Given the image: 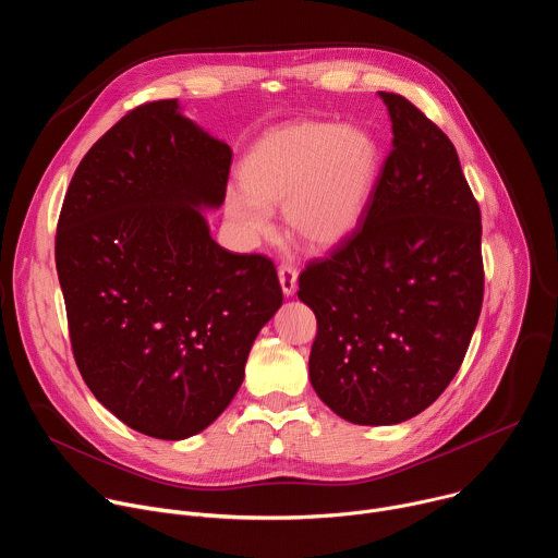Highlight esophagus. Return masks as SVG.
I'll use <instances>...</instances> for the list:
<instances>
[{
  "label": "esophagus",
  "instance_id": "1",
  "mask_svg": "<svg viewBox=\"0 0 558 558\" xmlns=\"http://www.w3.org/2000/svg\"><path fill=\"white\" fill-rule=\"evenodd\" d=\"M278 278H280V287H282V293L289 298L295 293L298 289V269L291 267V265H282L278 269Z\"/></svg>",
  "mask_w": 558,
  "mask_h": 558
}]
</instances>
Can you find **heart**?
I'll return each instance as SVG.
<instances>
[{"instance_id": "obj_1", "label": "heart", "mask_w": 558, "mask_h": 558, "mask_svg": "<svg viewBox=\"0 0 558 558\" xmlns=\"http://www.w3.org/2000/svg\"><path fill=\"white\" fill-rule=\"evenodd\" d=\"M379 170L375 138L353 125L298 121L265 132L245 154L243 190H229L225 214L245 243L274 233L282 205L287 231L308 250H331L353 233Z\"/></svg>"}]
</instances>
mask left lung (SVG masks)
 I'll list each match as a JSON object with an SVG mask.
<instances>
[{"label": "left lung", "mask_w": 558, "mask_h": 558, "mask_svg": "<svg viewBox=\"0 0 558 558\" xmlns=\"http://www.w3.org/2000/svg\"><path fill=\"white\" fill-rule=\"evenodd\" d=\"M392 149L355 231L300 274L317 320L308 377L342 420L390 426L457 375L484 302L482 211L450 138L409 99L379 93Z\"/></svg>", "instance_id": "obj_1"}]
</instances>
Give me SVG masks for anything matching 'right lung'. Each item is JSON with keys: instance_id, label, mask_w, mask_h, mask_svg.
<instances>
[{"instance_id": "add662e5", "label": "right lung", "mask_w": 558, "mask_h": 558, "mask_svg": "<svg viewBox=\"0 0 558 558\" xmlns=\"http://www.w3.org/2000/svg\"><path fill=\"white\" fill-rule=\"evenodd\" d=\"M231 147L177 99L130 110L78 163L54 260L74 362L97 400L156 439L205 430L233 400L282 304L276 267L231 254L203 209L225 201Z\"/></svg>"}]
</instances>
